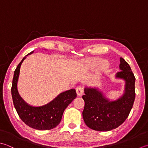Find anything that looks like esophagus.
Here are the masks:
<instances>
[{
    "label": "esophagus",
    "instance_id": "1",
    "mask_svg": "<svg viewBox=\"0 0 148 148\" xmlns=\"http://www.w3.org/2000/svg\"><path fill=\"white\" fill-rule=\"evenodd\" d=\"M77 94L78 96H80L83 95L84 93V89L82 86H78L76 88Z\"/></svg>",
    "mask_w": 148,
    "mask_h": 148
}]
</instances>
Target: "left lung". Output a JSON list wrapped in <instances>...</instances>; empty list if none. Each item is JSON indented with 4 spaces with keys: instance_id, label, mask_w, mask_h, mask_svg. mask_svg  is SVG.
I'll return each mask as SVG.
<instances>
[{
    "instance_id": "8db88e82",
    "label": "left lung",
    "mask_w": 148,
    "mask_h": 148,
    "mask_svg": "<svg viewBox=\"0 0 148 148\" xmlns=\"http://www.w3.org/2000/svg\"><path fill=\"white\" fill-rule=\"evenodd\" d=\"M120 71L116 78L125 81V92L116 100L110 101L103 92L96 87L84 88L82 98L85 106L82 112L86 125L96 131H110L120 126L127 118L134 105L135 98V78L130 66L121 57Z\"/></svg>"
}]
</instances>
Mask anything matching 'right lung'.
<instances>
[{
	"instance_id": "1",
	"label": "right lung",
	"mask_w": 148,
	"mask_h": 148,
	"mask_svg": "<svg viewBox=\"0 0 148 148\" xmlns=\"http://www.w3.org/2000/svg\"><path fill=\"white\" fill-rule=\"evenodd\" d=\"M34 51L23 57L14 72L11 87L13 104L20 119L29 127L40 130H51L56 127L61 122L63 112L77 97V93L74 89L62 92L49 103L40 107H33L27 103L19 95L17 83L21 64L25 59L26 56L32 53Z\"/></svg>"
}]
</instances>
